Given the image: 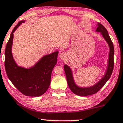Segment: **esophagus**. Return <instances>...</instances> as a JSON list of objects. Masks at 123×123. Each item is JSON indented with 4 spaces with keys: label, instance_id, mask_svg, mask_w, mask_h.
<instances>
[{
    "label": "esophagus",
    "instance_id": "obj_1",
    "mask_svg": "<svg viewBox=\"0 0 123 123\" xmlns=\"http://www.w3.org/2000/svg\"><path fill=\"white\" fill-rule=\"evenodd\" d=\"M59 57H60V58L61 59V60H64V59L66 57V53L64 52L60 53V54H59Z\"/></svg>",
    "mask_w": 123,
    "mask_h": 123
}]
</instances>
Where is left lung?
<instances>
[{
    "instance_id": "left-lung-1",
    "label": "left lung",
    "mask_w": 123,
    "mask_h": 123,
    "mask_svg": "<svg viewBox=\"0 0 123 123\" xmlns=\"http://www.w3.org/2000/svg\"><path fill=\"white\" fill-rule=\"evenodd\" d=\"M96 31L98 32H100L102 36L103 37V38H105V40L108 44L110 48L108 66H107L106 71H105V74L104 75L103 78L99 82H98L95 85H93L92 86L88 87H79L75 83L73 76L72 71H71L70 67L67 65H64V70L68 86H69L71 91L74 94L79 96L91 95L95 94L98 91H99L101 89V88L103 87L104 85L107 82V80H109L113 71V66H114V62H113L114 48H113L112 42L111 41V38L108 35L107 29L100 23H98L97 28H96Z\"/></svg>"
}]
</instances>
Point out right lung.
Wrapping results in <instances>:
<instances>
[{"instance_id":"right-lung-1","label":"right lung","mask_w":123,"mask_h":123,"mask_svg":"<svg viewBox=\"0 0 123 123\" xmlns=\"http://www.w3.org/2000/svg\"><path fill=\"white\" fill-rule=\"evenodd\" d=\"M24 22V20L19 21L11 34L5 50V69L12 84L23 94L39 96L44 94L50 86L51 74L57 63L58 52L44 55L33 66L28 69L18 66L12 54L13 33Z\"/></svg>"}]
</instances>
